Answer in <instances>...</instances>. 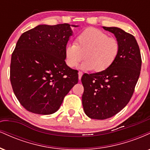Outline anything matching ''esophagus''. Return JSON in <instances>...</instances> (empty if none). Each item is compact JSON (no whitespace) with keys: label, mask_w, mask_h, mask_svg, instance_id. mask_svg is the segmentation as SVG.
<instances>
[{"label":"esophagus","mask_w":150,"mask_h":150,"mask_svg":"<svg viewBox=\"0 0 150 150\" xmlns=\"http://www.w3.org/2000/svg\"><path fill=\"white\" fill-rule=\"evenodd\" d=\"M82 73L81 71H79L78 72V78H79V80H81V77H82Z\"/></svg>","instance_id":"34e87169"}]
</instances>
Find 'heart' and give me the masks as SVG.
Returning a JSON list of instances; mask_svg holds the SVG:
<instances>
[{
	"instance_id": "obj_1",
	"label": "heart",
	"mask_w": 150,
	"mask_h": 150,
	"mask_svg": "<svg viewBox=\"0 0 150 150\" xmlns=\"http://www.w3.org/2000/svg\"><path fill=\"white\" fill-rule=\"evenodd\" d=\"M119 51L116 39L109 37L98 29L89 28L77 37L76 43H69L66 46L65 62L70 68H75L85 57V61L81 65L82 69L103 72L113 64Z\"/></svg>"
}]
</instances>
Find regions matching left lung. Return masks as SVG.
I'll return each instance as SVG.
<instances>
[{
    "label": "left lung",
    "instance_id": "left-lung-1",
    "mask_svg": "<svg viewBox=\"0 0 150 150\" xmlns=\"http://www.w3.org/2000/svg\"><path fill=\"white\" fill-rule=\"evenodd\" d=\"M115 35L120 45L118 56L107 70L82 75V106L90 118H111L128 104L140 74L142 59L132 34L118 27H103Z\"/></svg>",
    "mask_w": 150,
    "mask_h": 150
}]
</instances>
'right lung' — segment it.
I'll return each instance as SVG.
<instances>
[{
    "label": "right lung",
    "mask_w": 150,
    "mask_h": 150,
    "mask_svg": "<svg viewBox=\"0 0 150 150\" xmlns=\"http://www.w3.org/2000/svg\"><path fill=\"white\" fill-rule=\"evenodd\" d=\"M69 24L40 25L24 32L10 63V82L25 109L37 114L57 111L78 82L77 70L65 63V49L73 35Z\"/></svg>",
    "instance_id": "add662e5"
}]
</instances>
